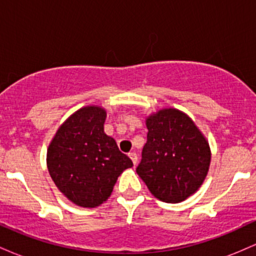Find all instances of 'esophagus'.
I'll list each match as a JSON object with an SVG mask.
<instances>
[{"instance_id": "34e87169", "label": "esophagus", "mask_w": 256, "mask_h": 256, "mask_svg": "<svg viewBox=\"0 0 256 256\" xmlns=\"http://www.w3.org/2000/svg\"><path fill=\"white\" fill-rule=\"evenodd\" d=\"M128 156H130V158L132 160V162H134V165L136 166L137 165V161H138V158H137V154L136 152H130V154H128Z\"/></svg>"}]
</instances>
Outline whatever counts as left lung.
<instances>
[{
  "mask_svg": "<svg viewBox=\"0 0 256 256\" xmlns=\"http://www.w3.org/2000/svg\"><path fill=\"white\" fill-rule=\"evenodd\" d=\"M146 143L136 172L155 198L184 201L204 183L210 150L192 120L177 110H162L146 119Z\"/></svg>",
  "mask_w": 256,
  "mask_h": 256,
  "instance_id": "left-lung-1",
  "label": "left lung"
}]
</instances>
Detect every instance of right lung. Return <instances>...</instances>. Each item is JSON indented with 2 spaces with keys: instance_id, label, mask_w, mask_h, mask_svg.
<instances>
[{
  "instance_id": "obj_1",
  "label": "right lung",
  "mask_w": 256,
  "mask_h": 256,
  "mask_svg": "<svg viewBox=\"0 0 256 256\" xmlns=\"http://www.w3.org/2000/svg\"><path fill=\"white\" fill-rule=\"evenodd\" d=\"M104 110L84 107L58 128L46 154L50 177L70 201L98 207L110 196L122 172L134 166L104 131Z\"/></svg>"
}]
</instances>
